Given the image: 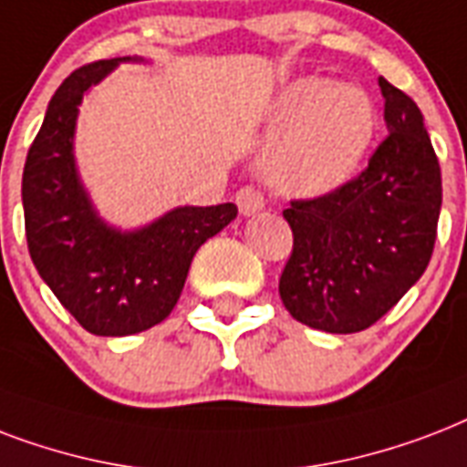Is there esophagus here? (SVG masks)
<instances>
[{"mask_svg":"<svg viewBox=\"0 0 467 467\" xmlns=\"http://www.w3.org/2000/svg\"><path fill=\"white\" fill-rule=\"evenodd\" d=\"M236 204H238V212H241L244 216L258 214V212H263V207H265L263 194H260L255 187H244V190H238Z\"/></svg>","mask_w":467,"mask_h":467,"instance_id":"1","label":"esophagus"}]
</instances>
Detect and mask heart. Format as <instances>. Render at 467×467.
<instances>
[{
	"label": "heart",
	"instance_id": "obj_1",
	"mask_svg": "<svg viewBox=\"0 0 467 467\" xmlns=\"http://www.w3.org/2000/svg\"><path fill=\"white\" fill-rule=\"evenodd\" d=\"M270 126L275 136L260 162L265 182L285 197L319 200L360 172L378 114L360 87L299 78L275 97Z\"/></svg>",
	"mask_w": 467,
	"mask_h": 467
}]
</instances>
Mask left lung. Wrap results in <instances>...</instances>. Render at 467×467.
Listing matches in <instances>:
<instances>
[{
	"mask_svg": "<svg viewBox=\"0 0 467 467\" xmlns=\"http://www.w3.org/2000/svg\"><path fill=\"white\" fill-rule=\"evenodd\" d=\"M389 136L338 192L285 209L295 236L280 277L285 309L327 334L385 317L424 275L441 214V168L424 117L385 78Z\"/></svg>",
	"mask_w": 467,
	"mask_h": 467,
	"instance_id": "1",
	"label": "left lung"
}]
</instances>
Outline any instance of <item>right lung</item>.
I'll return each mask as SVG.
<instances>
[{"instance_id": "1", "label": "right lung", "mask_w": 467, "mask_h": 467, "mask_svg": "<svg viewBox=\"0 0 467 467\" xmlns=\"http://www.w3.org/2000/svg\"><path fill=\"white\" fill-rule=\"evenodd\" d=\"M119 63L111 57L65 78L28 148L21 202L28 253L60 305L95 336H131L161 324L182 295L194 253L236 219V204L175 207L139 229H119L89 200L75 129L82 97Z\"/></svg>"}]
</instances>
